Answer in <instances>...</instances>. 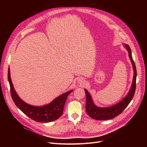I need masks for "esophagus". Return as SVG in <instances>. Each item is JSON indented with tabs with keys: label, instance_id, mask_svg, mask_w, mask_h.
Listing matches in <instances>:
<instances>
[{
	"label": "esophagus",
	"instance_id": "1",
	"mask_svg": "<svg viewBox=\"0 0 147 147\" xmlns=\"http://www.w3.org/2000/svg\"><path fill=\"white\" fill-rule=\"evenodd\" d=\"M83 82H84V80H83V79L82 78H79V79H78V82L80 83V84L82 83H83Z\"/></svg>",
	"mask_w": 147,
	"mask_h": 147
}]
</instances>
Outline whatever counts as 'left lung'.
<instances>
[{"label":"left lung","instance_id":"1","mask_svg":"<svg viewBox=\"0 0 147 147\" xmlns=\"http://www.w3.org/2000/svg\"><path fill=\"white\" fill-rule=\"evenodd\" d=\"M129 53V57L130 59L134 69V78L132 85H131L129 92L127 95L117 104L109 107H97L89 94V92L84 89L86 94V111L89 116L97 120H105L113 119L120 114L127 107L129 104L132 99L136 89V69L134 61L132 56V52L127 44H124Z\"/></svg>","mask_w":147,"mask_h":147}]
</instances>
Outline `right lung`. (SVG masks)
Returning a JSON list of instances; mask_svg holds the SVG:
<instances>
[{"mask_svg": "<svg viewBox=\"0 0 147 147\" xmlns=\"http://www.w3.org/2000/svg\"><path fill=\"white\" fill-rule=\"evenodd\" d=\"M7 79L10 85V91L12 98L15 104L26 115L32 120L42 123H48L59 119L63 113L64 107L68 95L73 90L59 95L53 101L43 106H34L26 103L19 97L15 90L11 78L10 68H8Z\"/></svg>", "mask_w": 147, "mask_h": 147, "instance_id": "right-lung-1", "label": "right lung"}]
</instances>
